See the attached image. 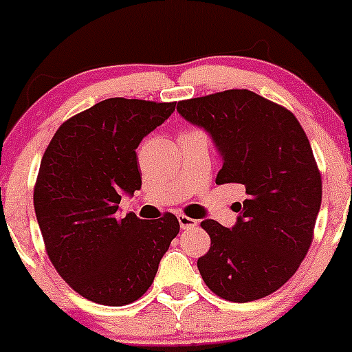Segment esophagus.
I'll return each mask as SVG.
<instances>
[{
    "instance_id": "esophagus-1",
    "label": "esophagus",
    "mask_w": 352,
    "mask_h": 352,
    "mask_svg": "<svg viewBox=\"0 0 352 352\" xmlns=\"http://www.w3.org/2000/svg\"><path fill=\"white\" fill-rule=\"evenodd\" d=\"M179 223H180V228H182V230L194 228V226L197 225L196 219L189 218V216H186V214H179Z\"/></svg>"
}]
</instances>
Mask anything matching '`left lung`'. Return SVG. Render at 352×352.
<instances>
[{"label": "left lung", "instance_id": "1", "mask_svg": "<svg viewBox=\"0 0 352 352\" xmlns=\"http://www.w3.org/2000/svg\"><path fill=\"white\" fill-rule=\"evenodd\" d=\"M177 110L218 146L216 184H240L247 194L233 228L201 223L211 247L199 257V272L223 300L269 296L298 271L314 240L322 175L310 141L291 110L250 90L189 98Z\"/></svg>", "mask_w": 352, "mask_h": 352}]
</instances>
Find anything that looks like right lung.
Returning a JSON list of instances; mask_svg holds the SVG:
<instances>
[{"label": "right lung", "instance_id": "add662e5", "mask_svg": "<svg viewBox=\"0 0 352 352\" xmlns=\"http://www.w3.org/2000/svg\"><path fill=\"white\" fill-rule=\"evenodd\" d=\"M175 102L107 98L59 126L42 156L34 208L49 261L87 300L122 307L153 283L179 233L172 212L119 216L120 194L141 189L136 148Z\"/></svg>", "mask_w": 352, "mask_h": 352}]
</instances>
